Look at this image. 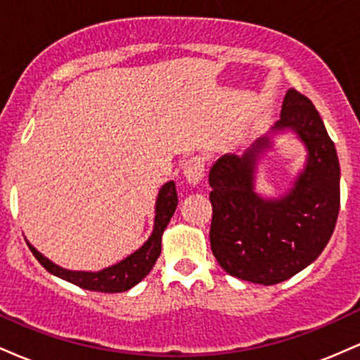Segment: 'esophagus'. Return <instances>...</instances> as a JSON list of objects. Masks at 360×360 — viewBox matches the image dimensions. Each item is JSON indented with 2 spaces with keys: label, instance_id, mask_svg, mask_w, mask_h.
I'll use <instances>...</instances> for the list:
<instances>
[{
  "label": "esophagus",
  "instance_id": "obj_1",
  "mask_svg": "<svg viewBox=\"0 0 360 360\" xmlns=\"http://www.w3.org/2000/svg\"><path fill=\"white\" fill-rule=\"evenodd\" d=\"M183 174L186 177V181H188L191 186L200 184V181L203 179V176H205V159L203 157H200V155L189 157V159L184 162Z\"/></svg>",
  "mask_w": 360,
  "mask_h": 360
}]
</instances>
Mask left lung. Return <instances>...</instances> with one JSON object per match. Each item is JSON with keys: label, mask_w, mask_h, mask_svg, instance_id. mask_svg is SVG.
<instances>
[{"label": "left lung", "mask_w": 360, "mask_h": 360, "mask_svg": "<svg viewBox=\"0 0 360 360\" xmlns=\"http://www.w3.org/2000/svg\"><path fill=\"white\" fill-rule=\"evenodd\" d=\"M292 130L308 150L291 191L264 200L254 191L257 159L269 139L242 157L225 154L210 169L213 206L210 243L221 269L249 283H283L309 266L332 237L340 210L335 146L313 103L296 89L284 96L274 131Z\"/></svg>", "instance_id": "left-lung-1"}]
</instances>
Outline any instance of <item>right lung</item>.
Listing matches in <instances>:
<instances>
[{"label":"right lung","instance_id":"obj_1","mask_svg":"<svg viewBox=\"0 0 360 360\" xmlns=\"http://www.w3.org/2000/svg\"><path fill=\"white\" fill-rule=\"evenodd\" d=\"M177 206V191L174 181H169L160 188L159 196L155 201V218H154V230L148 240L130 254L128 257L120 260L115 266L106 267V269L98 272H86V271H69L64 267L57 266L52 260H49L45 255L27 242L28 249L35 255V259L47 269L51 274L57 278L68 281V283L76 284L88 291H100V292H123L139 284L154 267L157 257L160 255V242H162V233L166 230L169 220L176 212Z\"/></svg>","mask_w":360,"mask_h":360}]
</instances>
